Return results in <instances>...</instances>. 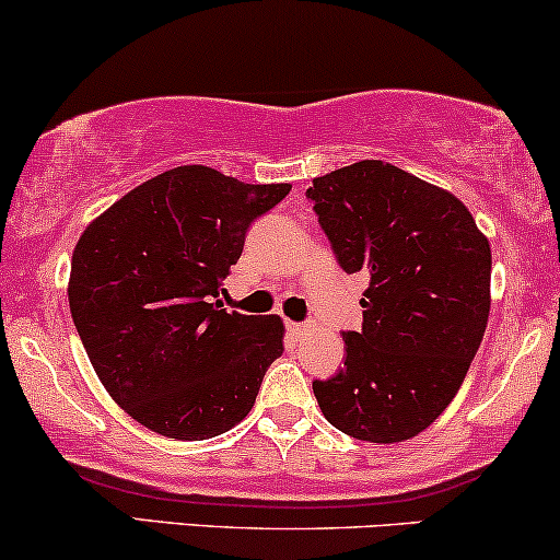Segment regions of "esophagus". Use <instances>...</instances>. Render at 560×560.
I'll return each instance as SVG.
<instances>
[{
  "label": "esophagus",
  "mask_w": 560,
  "mask_h": 560,
  "mask_svg": "<svg viewBox=\"0 0 560 560\" xmlns=\"http://www.w3.org/2000/svg\"><path fill=\"white\" fill-rule=\"evenodd\" d=\"M306 324H299V322H288V332L291 335H295V337H301V335H306Z\"/></svg>",
  "instance_id": "34e87169"
}]
</instances>
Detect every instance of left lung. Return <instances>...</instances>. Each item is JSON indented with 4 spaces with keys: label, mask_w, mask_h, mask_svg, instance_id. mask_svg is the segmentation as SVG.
<instances>
[{
    "label": "left lung",
    "mask_w": 560,
    "mask_h": 560,
    "mask_svg": "<svg viewBox=\"0 0 560 560\" xmlns=\"http://www.w3.org/2000/svg\"><path fill=\"white\" fill-rule=\"evenodd\" d=\"M306 197L348 275L363 272V329L345 369L314 382L324 418L348 436L399 444L446 410L491 312V244L465 205L384 161L314 178Z\"/></svg>",
    "instance_id": "8db88e82"
}]
</instances>
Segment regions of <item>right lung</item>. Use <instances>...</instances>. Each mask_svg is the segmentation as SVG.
<instances>
[{"mask_svg": "<svg viewBox=\"0 0 560 560\" xmlns=\"http://www.w3.org/2000/svg\"><path fill=\"white\" fill-rule=\"evenodd\" d=\"M288 191L178 165L82 231L69 312L101 384L137 423L202 441L248 416L285 327L275 314H228L215 299L246 228Z\"/></svg>", "mask_w": 560, "mask_h": 560, "instance_id": "add662e5", "label": "right lung"}]
</instances>
